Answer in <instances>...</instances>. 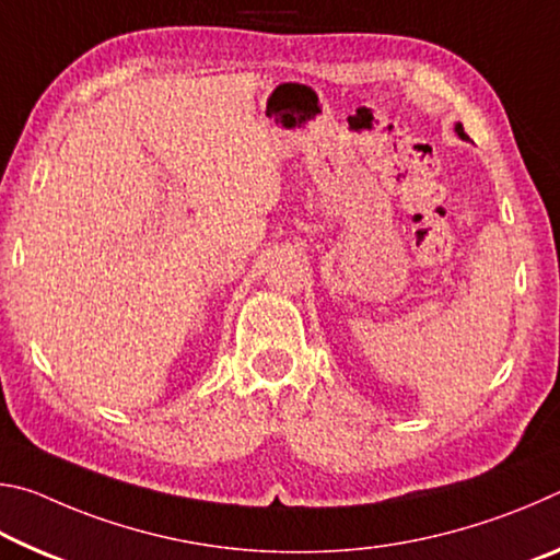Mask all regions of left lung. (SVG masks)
Here are the masks:
<instances>
[{
  "mask_svg": "<svg viewBox=\"0 0 560 560\" xmlns=\"http://www.w3.org/2000/svg\"><path fill=\"white\" fill-rule=\"evenodd\" d=\"M454 132H457V136H459L462 140H467V132H464V128H462V122H454Z\"/></svg>",
  "mask_w": 560,
  "mask_h": 560,
  "instance_id": "left-lung-1",
  "label": "left lung"
}]
</instances>
